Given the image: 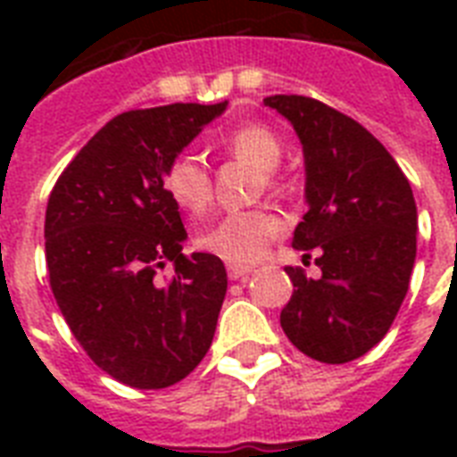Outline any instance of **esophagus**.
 <instances>
[{
	"label": "esophagus",
	"mask_w": 457,
	"mask_h": 457,
	"mask_svg": "<svg viewBox=\"0 0 457 457\" xmlns=\"http://www.w3.org/2000/svg\"><path fill=\"white\" fill-rule=\"evenodd\" d=\"M251 272H253V268H251V265H237V263L228 265L229 279H244L246 275H251Z\"/></svg>",
	"instance_id": "esophagus-1"
}]
</instances>
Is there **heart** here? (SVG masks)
<instances>
[{"mask_svg":"<svg viewBox=\"0 0 457 457\" xmlns=\"http://www.w3.org/2000/svg\"><path fill=\"white\" fill-rule=\"evenodd\" d=\"M222 149L263 168L265 182L275 185V168L282 158V142L265 125H242L222 137ZM163 189L182 211L201 213L211 204L213 182L206 163L196 154L179 152L163 170ZM285 229L275 211L249 208L208 222L196 235V246L228 263H253L268 251V244Z\"/></svg>","mask_w":457,"mask_h":457,"instance_id":"1","label":"heart"}]
</instances>
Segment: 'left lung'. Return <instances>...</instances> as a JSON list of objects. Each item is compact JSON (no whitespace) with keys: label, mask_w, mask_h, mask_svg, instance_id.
<instances>
[{"label":"left lung","mask_w":457,"mask_h":457,"mask_svg":"<svg viewBox=\"0 0 457 457\" xmlns=\"http://www.w3.org/2000/svg\"><path fill=\"white\" fill-rule=\"evenodd\" d=\"M294 125L305 156L308 211L294 249L322 278L287 265L294 285L279 322L312 361L341 365L389 332L403 303L418 251V208L403 170L358 120L301 95L263 99Z\"/></svg>","instance_id":"obj_1"}]
</instances>
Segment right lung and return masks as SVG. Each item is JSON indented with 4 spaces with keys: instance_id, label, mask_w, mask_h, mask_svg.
Segmentation results:
<instances>
[{
    "instance_id": "right-lung-1",
    "label": "right lung",
    "mask_w": 457,
    "mask_h": 457,
    "mask_svg": "<svg viewBox=\"0 0 457 457\" xmlns=\"http://www.w3.org/2000/svg\"><path fill=\"white\" fill-rule=\"evenodd\" d=\"M222 104H168L111 118L61 172L45 256L61 315L95 365L132 389H165L211 348L228 272L182 253L187 229L163 170ZM170 262V278L157 272Z\"/></svg>"
}]
</instances>
